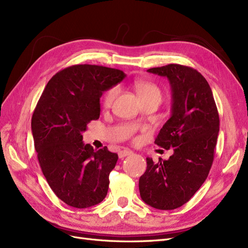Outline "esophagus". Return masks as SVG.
<instances>
[{
    "mask_svg": "<svg viewBox=\"0 0 248 248\" xmlns=\"http://www.w3.org/2000/svg\"><path fill=\"white\" fill-rule=\"evenodd\" d=\"M131 154H133L131 151H129V150H122V151H120L118 153V155H119V158L120 159H123L124 157H126V156H129V155H131Z\"/></svg>",
    "mask_w": 248,
    "mask_h": 248,
    "instance_id": "34e87169",
    "label": "esophagus"
}]
</instances>
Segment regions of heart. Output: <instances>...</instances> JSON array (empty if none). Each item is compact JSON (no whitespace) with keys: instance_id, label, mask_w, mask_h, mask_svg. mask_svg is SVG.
<instances>
[{"instance_id":"obj_1","label":"heart","mask_w":248,"mask_h":248,"mask_svg":"<svg viewBox=\"0 0 248 248\" xmlns=\"http://www.w3.org/2000/svg\"><path fill=\"white\" fill-rule=\"evenodd\" d=\"M134 87L136 92L140 96V99L142 98H148V97H157L161 100L162 97V93L160 88L157 86L156 84L148 82V81H136L134 83ZM119 92V88L118 87H112L109 88L108 90H107L104 95L101 97V104L105 108H108L112 106L114 99L116 98L117 94Z\"/></svg>"}]
</instances>
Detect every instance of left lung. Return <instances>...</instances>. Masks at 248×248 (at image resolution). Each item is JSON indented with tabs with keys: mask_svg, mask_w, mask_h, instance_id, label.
I'll return each instance as SVG.
<instances>
[{
	"mask_svg": "<svg viewBox=\"0 0 248 248\" xmlns=\"http://www.w3.org/2000/svg\"><path fill=\"white\" fill-rule=\"evenodd\" d=\"M148 72L166 77L171 86V116L155 143L165 150L173 148V155L158 163L147 158V170L140 177V193L148 205L171 210L189 201L207 178L219 118L209 84L198 71L171 63Z\"/></svg>",
	"mask_w": 248,
	"mask_h": 248,
	"instance_id": "left-lung-1",
	"label": "left lung"
}]
</instances>
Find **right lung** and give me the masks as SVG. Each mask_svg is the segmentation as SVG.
<instances>
[{
  "label": "right lung",
  "instance_id": "right-lung-1",
  "mask_svg": "<svg viewBox=\"0 0 248 248\" xmlns=\"http://www.w3.org/2000/svg\"><path fill=\"white\" fill-rule=\"evenodd\" d=\"M126 75L102 65L76 64L55 74L33 110L31 132L46 181L57 197L76 208L100 203L118 155L93 150L82 132L100 115L99 98Z\"/></svg>",
  "mask_w": 248,
  "mask_h": 248
}]
</instances>
